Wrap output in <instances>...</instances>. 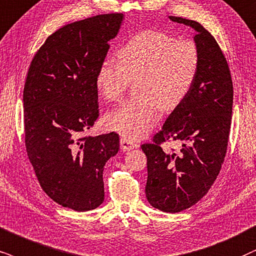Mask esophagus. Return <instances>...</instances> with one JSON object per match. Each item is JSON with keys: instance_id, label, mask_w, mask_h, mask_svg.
I'll use <instances>...</instances> for the list:
<instances>
[{"instance_id": "34e87169", "label": "esophagus", "mask_w": 256, "mask_h": 256, "mask_svg": "<svg viewBox=\"0 0 256 256\" xmlns=\"http://www.w3.org/2000/svg\"><path fill=\"white\" fill-rule=\"evenodd\" d=\"M138 144L136 143L134 140H132V139L128 138V137H122L120 138V148L122 151H130L132 148H137Z\"/></svg>"}]
</instances>
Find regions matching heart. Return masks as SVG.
Segmentation results:
<instances>
[{"instance_id": "b5f03b06", "label": "heart", "mask_w": 256, "mask_h": 256, "mask_svg": "<svg viewBox=\"0 0 256 256\" xmlns=\"http://www.w3.org/2000/svg\"><path fill=\"white\" fill-rule=\"evenodd\" d=\"M118 64L105 60L96 74L102 98L116 102L134 82L137 98L110 112V130L130 139L143 137L160 119V108L171 112L184 102L195 82L200 50L195 42L176 40L162 32L145 30L132 36L117 52Z\"/></svg>"}]
</instances>
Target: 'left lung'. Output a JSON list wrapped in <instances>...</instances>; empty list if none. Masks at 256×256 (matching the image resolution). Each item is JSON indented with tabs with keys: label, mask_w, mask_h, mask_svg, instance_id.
Masks as SVG:
<instances>
[{
	"label": "left lung",
	"mask_w": 256,
	"mask_h": 256,
	"mask_svg": "<svg viewBox=\"0 0 256 256\" xmlns=\"http://www.w3.org/2000/svg\"><path fill=\"white\" fill-rule=\"evenodd\" d=\"M171 21L195 29L200 67L189 94L168 117L152 143L142 145L148 158V203L166 212H180L209 192L227 154L232 111V82L218 44L198 22L177 16ZM181 144L178 152L161 148Z\"/></svg>",
	"instance_id": "left-lung-1"
}]
</instances>
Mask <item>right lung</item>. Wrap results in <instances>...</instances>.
Segmentation results:
<instances>
[{
    "label": "right lung",
    "instance_id": "1",
    "mask_svg": "<svg viewBox=\"0 0 256 256\" xmlns=\"http://www.w3.org/2000/svg\"><path fill=\"white\" fill-rule=\"evenodd\" d=\"M124 15L102 14L58 29L36 52L24 90V143L44 192L76 212L104 202L102 171L116 132L82 136L99 117L96 74Z\"/></svg>",
    "mask_w": 256,
    "mask_h": 256
}]
</instances>
